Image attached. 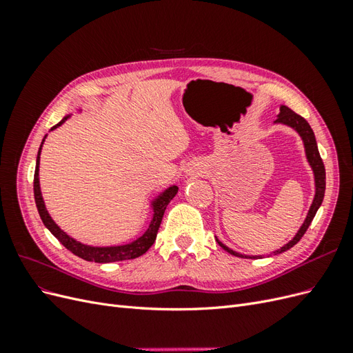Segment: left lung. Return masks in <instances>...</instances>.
<instances>
[{"label":"left lung","mask_w":353,"mask_h":353,"mask_svg":"<svg viewBox=\"0 0 353 353\" xmlns=\"http://www.w3.org/2000/svg\"><path fill=\"white\" fill-rule=\"evenodd\" d=\"M275 125H284V126H288L292 128V130L301 137V140L303 143V148H305V157H306V162L309 163V166H311L312 169V174H314V185H315V194H314V200H312V205L311 208H309L307 210V215L302 223V227L299 228V231L296 232V236L288 241L287 244H284L283 248H280L279 250H275L270 254L266 256H272V254H280L288 249H292L293 245L301 240L303 237V234L306 232L307 227L311 225V222L315 216L316 210L319 209V206H321V203L324 200V193H325V168H324V163H323V159L321 156H319V152H318V145H316V140H315V134L312 131L311 125H309L303 117L301 114L294 113L292 109H288L287 105H280V113L279 116H276V121L274 122ZM218 244L221 245V248L228 252L230 254H234V256H239V258H245V259H256V258H263L265 254H259V256H253V254H243V253H239L236 250L230 249L228 245L223 244L222 241L218 240V237H215Z\"/></svg>","instance_id":"obj_1"}]
</instances>
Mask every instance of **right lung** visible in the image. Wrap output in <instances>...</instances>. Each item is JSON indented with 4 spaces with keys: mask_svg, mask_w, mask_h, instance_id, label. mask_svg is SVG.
<instances>
[{
    "mask_svg": "<svg viewBox=\"0 0 353 353\" xmlns=\"http://www.w3.org/2000/svg\"><path fill=\"white\" fill-rule=\"evenodd\" d=\"M74 112L79 113L81 109L77 108L74 109ZM72 114H73V112L68 113L56 126H52L50 131L57 130V128L65 123ZM46 138H47V135L44 137V140H42V143L39 145V150H38V156H37V166H35V175H34V194H35L37 209L39 212L42 223H44V225L48 228V231L52 234V236H54L73 254H77V256H79V258L88 261V262H97V263H110V262L135 259V258H138V256L144 254L148 249H150L156 240L160 223H162V218H163V213L166 210V206L178 193V185H175V184L169 185L168 188L160 191L157 196H154L150 200L152 218H150V223H148V227L144 231L143 236H140L138 239L126 243V244H117V245H91V244L81 243L77 239L70 237L66 231H63L54 222V219L51 218V215L46 208L44 197H42L41 185H39V156H41V150H42V145H44Z\"/></svg>",
    "mask_w": 353,
    "mask_h": 353,
    "instance_id": "add662e5",
    "label": "right lung"
}]
</instances>
